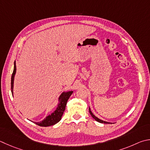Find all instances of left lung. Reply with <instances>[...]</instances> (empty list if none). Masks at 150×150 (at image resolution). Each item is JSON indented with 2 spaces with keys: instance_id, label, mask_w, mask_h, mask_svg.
Here are the masks:
<instances>
[{
  "instance_id": "obj_1",
  "label": "left lung",
  "mask_w": 150,
  "mask_h": 150,
  "mask_svg": "<svg viewBox=\"0 0 150 150\" xmlns=\"http://www.w3.org/2000/svg\"><path fill=\"white\" fill-rule=\"evenodd\" d=\"M89 113H90V114H91V116L92 117H93L95 120H96V121H98V122H101V123H105V124H107V123H110V122H106V121H102V120H101V119H98V117H96V116H94V115H93V113H92V111H91V109H90V108H89Z\"/></svg>"
}]
</instances>
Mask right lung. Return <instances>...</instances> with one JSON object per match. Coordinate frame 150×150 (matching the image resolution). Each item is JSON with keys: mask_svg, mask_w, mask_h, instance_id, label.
<instances>
[{"mask_svg": "<svg viewBox=\"0 0 150 150\" xmlns=\"http://www.w3.org/2000/svg\"><path fill=\"white\" fill-rule=\"evenodd\" d=\"M16 71V62H14V68H13V71L12 75V78H11V91H12V94H13V79H14V75ZM73 91L67 92L66 93H62V94L59 97V103L58 104V108H57L56 110L52 113L51 115H48L46 117L44 120L41 122H36L37 125L40 127H48L52 126L56 124L61 120L62 116L66 109V103L68 99L69 98L71 95L72 94Z\"/></svg>", "mask_w": 150, "mask_h": 150, "instance_id": "right-lung-1", "label": "right lung"}]
</instances>
